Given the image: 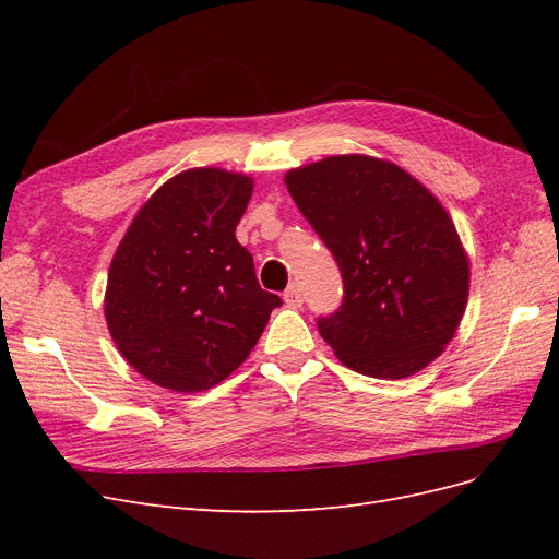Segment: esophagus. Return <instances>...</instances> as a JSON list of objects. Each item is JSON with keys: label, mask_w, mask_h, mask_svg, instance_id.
Here are the masks:
<instances>
[{"label": "esophagus", "mask_w": 559, "mask_h": 559, "mask_svg": "<svg viewBox=\"0 0 559 559\" xmlns=\"http://www.w3.org/2000/svg\"><path fill=\"white\" fill-rule=\"evenodd\" d=\"M284 302L289 308H300L302 306V292H300V286L298 284H292L289 289L284 292Z\"/></svg>", "instance_id": "esophagus-1"}]
</instances>
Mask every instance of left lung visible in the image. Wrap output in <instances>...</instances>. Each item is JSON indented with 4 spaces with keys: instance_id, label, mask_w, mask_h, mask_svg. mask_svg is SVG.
Returning <instances> with one entry per match:
<instances>
[{
    "instance_id": "1",
    "label": "left lung",
    "mask_w": 559,
    "mask_h": 559,
    "mask_svg": "<svg viewBox=\"0 0 559 559\" xmlns=\"http://www.w3.org/2000/svg\"><path fill=\"white\" fill-rule=\"evenodd\" d=\"M337 261L345 298L319 333L347 368L401 380L443 354L468 300V253L425 183L392 160L343 154L284 175Z\"/></svg>"
}]
</instances>
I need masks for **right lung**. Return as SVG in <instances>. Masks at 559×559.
<instances>
[{"label":"right lung","mask_w":559,"mask_h":559,"mask_svg":"<svg viewBox=\"0 0 559 559\" xmlns=\"http://www.w3.org/2000/svg\"><path fill=\"white\" fill-rule=\"evenodd\" d=\"M251 193L249 175L191 167L128 226L109 265L105 319L118 352L148 382L181 394L224 382L282 306L235 238Z\"/></svg>","instance_id":"1"}]
</instances>
